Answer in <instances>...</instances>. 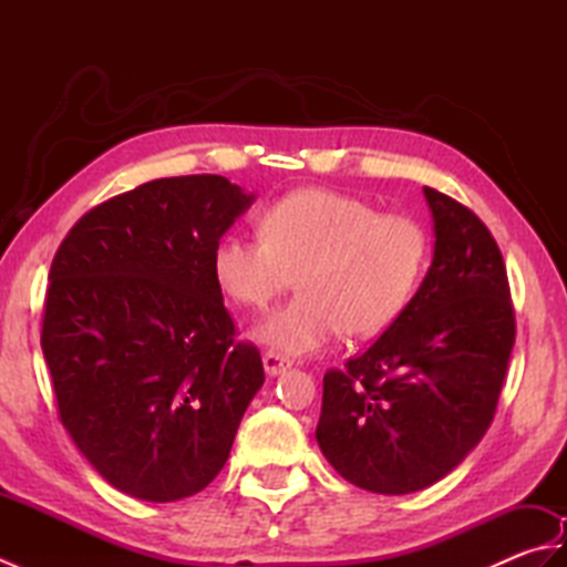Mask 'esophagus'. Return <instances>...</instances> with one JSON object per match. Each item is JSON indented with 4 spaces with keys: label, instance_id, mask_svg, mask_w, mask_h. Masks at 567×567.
<instances>
[{
    "label": "esophagus",
    "instance_id": "esophagus-1",
    "mask_svg": "<svg viewBox=\"0 0 567 567\" xmlns=\"http://www.w3.org/2000/svg\"><path fill=\"white\" fill-rule=\"evenodd\" d=\"M262 365H265V372H268L270 378H277V375H282L285 370H290L292 363H290V358L268 351V353L262 355Z\"/></svg>",
    "mask_w": 567,
    "mask_h": 567
}]
</instances>
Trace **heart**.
<instances>
[{
    "instance_id": "b5f03b06",
    "label": "heart",
    "mask_w": 567,
    "mask_h": 567,
    "mask_svg": "<svg viewBox=\"0 0 567 567\" xmlns=\"http://www.w3.org/2000/svg\"><path fill=\"white\" fill-rule=\"evenodd\" d=\"M260 234L221 236L212 272L219 290L246 309L270 307L297 275L302 292L256 329L260 343L287 355L315 353L341 331L370 339L390 329L431 256L424 224L333 189H297L272 202Z\"/></svg>"
}]
</instances>
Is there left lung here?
Listing matches in <instances>:
<instances>
[{
    "label": "left lung",
    "mask_w": 567,
    "mask_h": 567,
    "mask_svg": "<svg viewBox=\"0 0 567 567\" xmlns=\"http://www.w3.org/2000/svg\"><path fill=\"white\" fill-rule=\"evenodd\" d=\"M433 258L363 355L323 375L317 443L355 487L409 495L451 473L495 416L514 346L502 252L461 202L424 187Z\"/></svg>",
    "instance_id": "8db88e82"
}]
</instances>
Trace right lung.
<instances>
[{
    "label": "right lung",
    "mask_w": 567,
    "mask_h": 567,
    "mask_svg": "<svg viewBox=\"0 0 567 567\" xmlns=\"http://www.w3.org/2000/svg\"><path fill=\"white\" fill-rule=\"evenodd\" d=\"M252 202L221 175L153 179L84 214L55 252L41 348L60 421L131 497L207 487L262 388L258 348L234 343L212 272Z\"/></svg>",
    "instance_id": "right-lung-1"
}]
</instances>
